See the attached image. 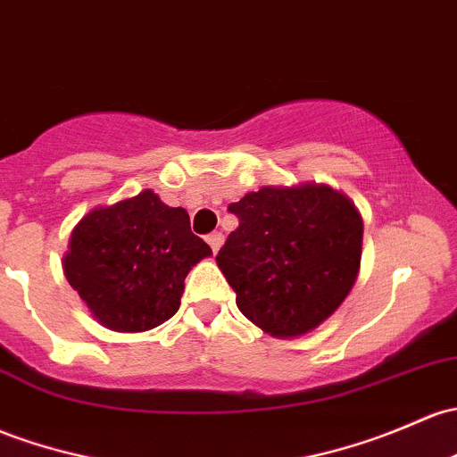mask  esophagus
Returning a JSON list of instances; mask_svg holds the SVG:
<instances>
[{
    "label": "esophagus",
    "mask_w": 457,
    "mask_h": 457,
    "mask_svg": "<svg viewBox=\"0 0 457 457\" xmlns=\"http://www.w3.org/2000/svg\"><path fill=\"white\" fill-rule=\"evenodd\" d=\"M208 243H210V247H212V252L216 253L220 249V245H223V234L220 232H212L208 237Z\"/></svg>",
    "instance_id": "esophagus-1"
}]
</instances>
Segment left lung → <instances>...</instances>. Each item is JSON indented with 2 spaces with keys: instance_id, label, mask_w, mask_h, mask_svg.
<instances>
[{
  "instance_id": "8db88e82",
  "label": "left lung",
  "mask_w": 457,
  "mask_h": 457,
  "mask_svg": "<svg viewBox=\"0 0 457 457\" xmlns=\"http://www.w3.org/2000/svg\"><path fill=\"white\" fill-rule=\"evenodd\" d=\"M229 212L238 228L216 253L238 311L273 337H297L337 311L361 262L363 223L328 186L261 188Z\"/></svg>"
}]
</instances>
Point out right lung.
<instances>
[{
    "mask_svg": "<svg viewBox=\"0 0 457 457\" xmlns=\"http://www.w3.org/2000/svg\"><path fill=\"white\" fill-rule=\"evenodd\" d=\"M212 249L184 208L144 190L83 216L63 258L71 289L107 328L140 333L177 313L184 280Z\"/></svg>",
    "mask_w": 457,
    "mask_h": 457,
    "instance_id": "obj_1",
    "label": "right lung"
}]
</instances>
